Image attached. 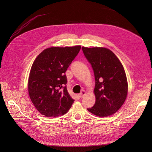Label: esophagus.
<instances>
[{"instance_id": "esophagus-1", "label": "esophagus", "mask_w": 152, "mask_h": 152, "mask_svg": "<svg viewBox=\"0 0 152 152\" xmlns=\"http://www.w3.org/2000/svg\"><path fill=\"white\" fill-rule=\"evenodd\" d=\"M85 94H86V91H82L81 92H80V93L79 94V97L80 98H84V96H85Z\"/></svg>"}]
</instances>
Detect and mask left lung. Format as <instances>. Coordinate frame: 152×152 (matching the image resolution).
Segmentation results:
<instances>
[{"mask_svg": "<svg viewBox=\"0 0 152 152\" xmlns=\"http://www.w3.org/2000/svg\"><path fill=\"white\" fill-rule=\"evenodd\" d=\"M95 77L94 105L87 110L96 116L112 115L127 98L128 84L125 70L112 50L104 48H82Z\"/></svg>", "mask_w": 152, "mask_h": 152, "instance_id": "1", "label": "left lung"}]
</instances>
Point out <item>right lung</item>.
Segmentation results:
<instances>
[{
	"mask_svg": "<svg viewBox=\"0 0 152 152\" xmlns=\"http://www.w3.org/2000/svg\"><path fill=\"white\" fill-rule=\"evenodd\" d=\"M80 45L44 49L31 66L28 90L37 110L48 117L65 114L74 102L66 89L65 72L80 50Z\"/></svg>",
	"mask_w": 152,
	"mask_h": 152,
	"instance_id": "add662e5",
	"label": "right lung"
}]
</instances>
